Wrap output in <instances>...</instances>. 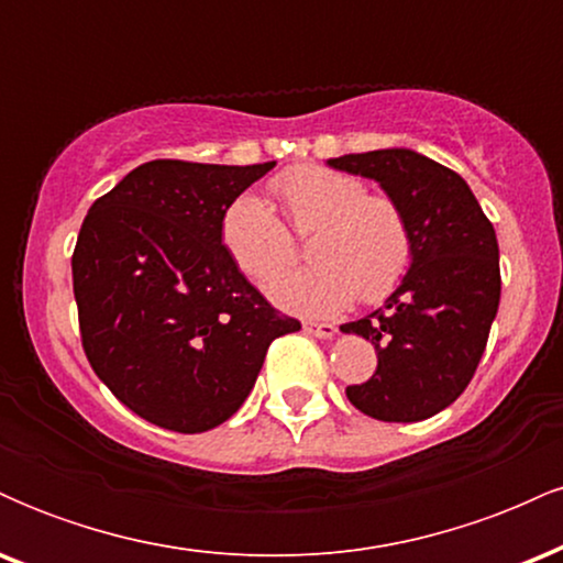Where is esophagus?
I'll return each instance as SVG.
<instances>
[{
  "label": "esophagus",
  "mask_w": 563,
  "mask_h": 563,
  "mask_svg": "<svg viewBox=\"0 0 563 563\" xmlns=\"http://www.w3.org/2000/svg\"><path fill=\"white\" fill-rule=\"evenodd\" d=\"M303 331L318 335V339H333L335 325H331V322H307V325H303Z\"/></svg>",
  "instance_id": "1"
}]
</instances>
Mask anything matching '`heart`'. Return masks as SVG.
<instances>
[{
	"instance_id": "b5f03b06",
	"label": "heart",
	"mask_w": 563,
	"mask_h": 563,
	"mask_svg": "<svg viewBox=\"0 0 563 563\" xmlns=\"http://www.w3.org/2000/svg\"><path fill=\"white\" fill-rule=\"evenodd\" d=\"M288 224L312 233L307 256L314 264L273 275L294 256V235L273 203L256 192L232 198L219 222L224 251L243 275L267 283V294L299 314H335L354 299L384 301L412 262V232L405 211L386 196H371L360 177L296 166L273 179Z\"/></svg>"
}]
</instances>
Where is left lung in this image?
<instances>
[{"instance_id":"left-lung-1","label":"left lung","mask_w":563,"mask_h":563,"mask_svg":"<svg viewBox=\"0 0 563 563\" xmlns=\"http://www.w3.org/2000/svg\"><path fill=\"white\" fill-rule=\"evenodd\" d=\"M339 172L376 179L412 232V262L384 307L341 325L378 352L346 397L365 416L412 423L455 402L474 378L500 303L495 228L461 174L407 147L331 158Z\"/></svg>"}]
</instances>
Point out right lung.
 Here are the masks:
<instances>
[{"mask_svg": "<svg viewBox=\"0 0 563 563\" xmlns=\"http://www.w3.org/2000/svg\"><path fill=\"white\" fill-rule=\"evenodd\" d=\"M273 166L147 161L84 217L70 260L81 346L115 399L161 429L200 434L235 416L269 344L301 328L219 238L230 200Z\"/></svg>", "mask_w": 563, "mask_h": 563, "instance_id": "add662e5", "label": "right lung"}]
</instances>
